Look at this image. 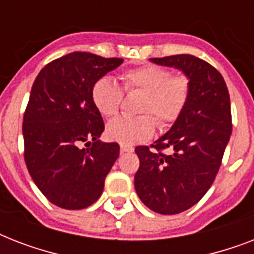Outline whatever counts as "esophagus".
Wrapping results in <instances>:
<instances>
[{
	"mask_svg": "<svg viewBox=\"0 0 254 254\" xmlns=\"http://www.w3.org/2000/svg\"><path fill=\"white\" fill-rule=\"evenodd\" d=\"M120 150H121V153H131V151H134V147L133 146H127V145H121V147H120Z\"/></svg>",
	"mask_w": 254,
	"mask_h": 254,
	"instance_id": "esophagus-1",
	"label": "esophagus"
}]
</instances>
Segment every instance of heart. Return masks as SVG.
<instances>
[{"label":"heart","mask_w":254,"mask_h":254,"mask_svg":"<svg viewBox=\"0 0 254 254\" xmlns=\"http://www.w3.org/2000/svg\"><path fill=\"white\" fill-rule=\"evenodd\" d=\"M127 93L141 92L137 117H120L107 127V138L121 145H134L150 139L157 129H167L181 119L191 99V79L186 73H171L157 64H143L120 73ZM113 79L100 77L91 88V99L100 115L113 119L119 115L124 92Z\"/></svg>","instance_id":"1"}]
</instances>
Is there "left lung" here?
<instances>
[{"instance_id":"1","label":"left lung","mask_w":254,"mask_h":254,"mask_svg":"<svg viewBox=\"0 0 254 254\" xmlns=\"http://www.w3.org/2000/svg\"><path fill=\"white\" fill-rule=\"evenodd\" d=\"M150 61L183 71L192 87L189 107L166 134L135 147L139 199L154 212L175 215L204 196L220 169L232 133L229 92L221 73L200 58L181 54ZM166 148L170 155L163 153Z\"/></svg>"}]
</instances>
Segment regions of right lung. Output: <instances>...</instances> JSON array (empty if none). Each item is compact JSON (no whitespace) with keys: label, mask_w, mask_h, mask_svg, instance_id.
<instances>
[{"label":"right lung","mask_w":254,"mask_h":254,"mask_svg":"<svg viewBox=\"0 0 254 254\" xmlns=\"http://www.w3.org/2000/svg\"><path fill=\"white\" fill-rule=\"evenodd\" d=\"M123 62L76 51L50 62L34 81L22 124L23 155L34 183L61 208L93 204L119 158V143L97 139L105 127L91 88Z\"/></svg>","instance_id":"right-lung-1"}]
</instances>
